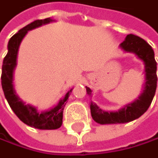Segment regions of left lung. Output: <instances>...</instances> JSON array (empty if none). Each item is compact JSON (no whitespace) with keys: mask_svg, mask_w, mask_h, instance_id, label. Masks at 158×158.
<instances>
[{"mask_svg":"<svg viewBox=\"0 0 158 158\" xmlns=\"http://www.w3.org/2000/svg\"><path fill=\"white\" fill-rule=\"evenodd\" d=\"M120 48L127 52H134L143 61L145 64V87L143 93L135 102L126 105L118 111H103L96 103L91 102V114L96 122L100 124H116L126 123L139 118L150 107L152 98L156 94L157 76H156V61L154 60L152 48L147 42L136 35L129 34L125 41L120 44ZM87 94H92L90 88L86 87Z\"/></svg>","mask_w":158,"mask_h":158,"instance_id":"obj_1","label":"left lung"}]
</instances>
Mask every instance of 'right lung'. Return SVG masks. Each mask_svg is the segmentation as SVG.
Masks as SVG:
<instances>
[{"label":"right lung","instance_id":"right-lung-1","mask_svg":"<svg viewBox=\"0 0 158 158\" xmlns=\"http://www.w3.org/2000/svg\"><path fill=\"white\" fill-rule=\"evenodd\" d=\"M52 21V19H51L50 17L40 19V20H35L13 35L10 40L8 41L7 53L4 58L2 67V88L8 105L11 107L13 112L16 114V116L23 123L33 128L41 130H55L60 127L62 124L63 109L72 89L67 92V94L64 96L62 100L60 101L57 106L50 109V110L39 112L36 107L30 105H25V102H23L21 98L17 96L15 87H13V71H15V68L16 66L19 46H20L24 36L27 34L29 30L37 28L41 25L50 23Z\"/></svg>","mask_w":158,"mask_h":158}]
</instances>
